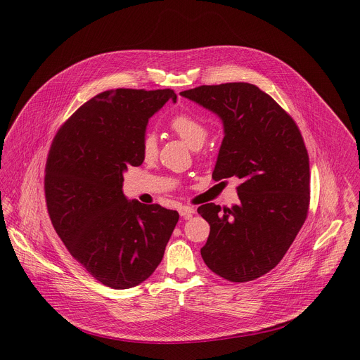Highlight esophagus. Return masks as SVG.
Wrapping results in <instances>:
<instances>
[{
	"instance_id": "34e87169",
	"label": "esophagus",
	"mask_w": 360,
	"mask_h": 360,
	"mask_svg": "<svg viewBox=\"0 0 360 360\" xmlns=\"http://www.w3.org/2000/svg\"><path fill=\"white\" fill-rule=\"evenodd\" d=\"M179 214H181V217L188 218L192 214H195V208L189 207V205H182V207H179Z\"/></svg>"
}]
</instances>
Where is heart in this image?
<instances>
[{
  "mask_svg": "<svg viewBox=\"0 0 360 360\" xmlns=\"http://www.w3.org/2000/svg\"><path fill=\"white\" fill-rule=\"evenodd\" d=\"M169 128L172 132H175L181 139H184L192 148L202 146L210 134L207 125H205L199 118L188 112L176 114L169 121ZM141 150H142V157L146 161L157 157L158 142H157V136L152 132L145 134L141 143Z\"/></svg>",
  "mask_w": 360,
  "mask_h": 360,
  "instance_id": "1",
  "label": "heart"
}]
</instances>
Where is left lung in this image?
<instances>
[{"label": "left lung", "mask_w": 360, "mask_h": 360, "mask_svg": "<svg viewBox=\"0 0 360 360\" xmlns=\"http://www.w3.org/2000/svg\"><path fill=\"white\" fill-rule=\"evenodd\" d=\"M181 95L224 122L212 178L240 179L238 205L198 208L211 226L202 259L231 282L261 278L282 261L309 211V155L302 134L278 102L253 84L200 85Z\"/></svg>", "instance_id": "8db88e82"}]
</instances>
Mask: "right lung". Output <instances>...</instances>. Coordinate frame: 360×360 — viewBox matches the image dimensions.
<instances>
[{"label": "right lung", "instance_id": "right-lung-1", "mask_svg": "<svg viewBox=\"0 0 360 360\" xmlns=\"http://www.w3.org/2000/svg\"><path fill=\"white\" fill-rule=\"evenodd\" d=\"M175 101L174 89L118 88L81 105L58 129L45 164V202L53 226L86 272L129 289L158 268L179 219L158 203L127 200L124 172L143 162L148 120Z\"/></svg>", "mask_w": 360, "mask_h": 360}]
</instances>
